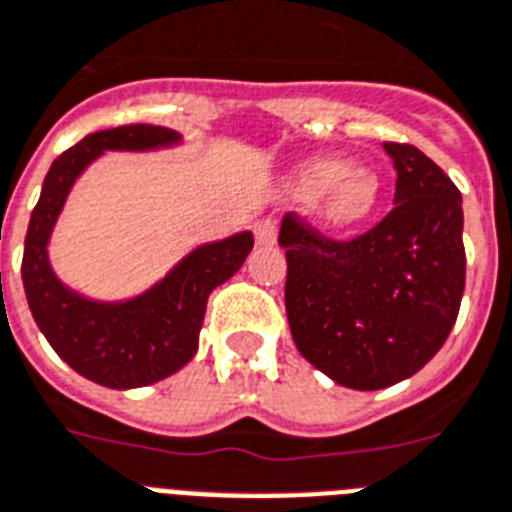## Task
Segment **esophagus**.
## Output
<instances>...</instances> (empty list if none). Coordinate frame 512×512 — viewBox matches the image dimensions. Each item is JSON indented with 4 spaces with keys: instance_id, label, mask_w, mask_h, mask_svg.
I'll return each mask as SVG.
<instances>
[{
    "instance_id": "esophagus-1",
    "label": "esophagus",
    "mask_w": 512,
    "mask_h": 512,
    "mask_svg": "<svg viewBox=\"0 0 512 512\" xmlns=\"http://www.w3.org/2000/svg\"><path fill=\"white\" fill-rule=\"evenodd\" d=\"M252 234H255V242L260 244V247H268V244L276 242V234H278L276 220H273V218L257 220L255 228H252Z\"/></svg>"
}]
</instances>
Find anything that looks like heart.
<instances>
[{"label":"heart","instance_id":"heart-1","mask_svg":"<svg viewBox=\"0 0 512 512\" xmlns=\"http://www.w3.org/2000/svg\"><path fill=\"white\" fill-rule=\"evenodd\" d=\"M294 194L315 202L318 218L331 228L360 226L373 215L381 199V181L365 168H352L339 157L307 162L297 173Z\"/></svg>","mask_w":512,"mask_h":512}]
</instances>
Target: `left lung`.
<instances>
[{
  "mask_svg": "<svg viewBox=\"0 0 512 512\" xmlns=\"http://www.w3.org/2000/svg\"><path fill=\"white\" fill-rule=\"evenodd\" d=\"M394 207L339 242L286 213V318L307 363L336 384L373 392L429 363L458 321L465 289L463 199L413 144L386 141Z\"/></svg>",
  "mask_w": 512,
  "mask_h": 512,
  "instance_id": "left-lung-1",
  "label": "left lung"
}]
</instances>
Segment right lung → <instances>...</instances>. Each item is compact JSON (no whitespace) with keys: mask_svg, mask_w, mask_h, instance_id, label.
Segmentation results:
<instances>
[{"mask_svg":"<svg viewBox=\"0 0 512 512\" xmlns=\"http://www.w3.org/2000/svg\"><path fill=\"white\" fill-rule=\"evenodd\" d=\"M178 141L176 131L149 123L86 136L52 162L28 223L23 286L33 321L52 350L76 373L110 389H136L181 371L197 352L207 297L242 268L252 234L194 249L155 289L123 305L89 302L54 278L47 242L76 176L105 149H152Z\"/></svg>","mask_w":512,"mask_h":512,"instance_id":"1","label":"right lung"}]
</instances>
